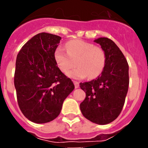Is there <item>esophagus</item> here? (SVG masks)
<instances>
[{"label": "esophagus", "mask_w": 148, "mask_h": 148, "mask_svg": "<svg viewBox=\"0 0 148 148\" xmlns=\"http://www.w3.org/2000/svg\"><path fill=\"white\" fill-rule=\"evenodd\" d=\"M73 82H74V86H75L76 89H77V88H79V84L78 82L74 81Z\"/></svg>", "instance_id": "1"}]
</instances>
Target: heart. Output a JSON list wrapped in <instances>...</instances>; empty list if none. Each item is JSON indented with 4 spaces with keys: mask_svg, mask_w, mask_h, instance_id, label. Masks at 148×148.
<instances>
[{
    "mask_svg": "<svg viewBox=\"0 0 148 148\" xmlns=\"http://www.w3.org/2000/svg\"><path fill=\"white\" fill-rule=\"evenodd\" d=\"M67 52L62 47L56 48L54 59L63 73H67L74 66L77 67L68 73L74 79L86 77L95 79L102 72L106 64V53L101 47L79 39L71 40L66 44Z\"/></svg>",
    "mask_w": 148,
    "mask_h": 148,
    "instance_id": "heart-1",
    "label": "heart"
}]
</instances>
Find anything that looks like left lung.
Wrapping results in <instances>:
<instances>
[{"label":"left lung","instance_id":"1","mask_svg":"<svg viewBox=\"0 0 148 148\" xmlns=\"http://www.w3.org/2000/svg\"><path fill=\"white\" fill-rule=\"evenodd\" d=\"M106 53V64L96 79L80 83L86 93L80 110L85 118L98 125H107L120 115L129 86V66L115 43L108 38H99Z\"/></svg>","mask_w":148,"mask_h":148}]
</instances>
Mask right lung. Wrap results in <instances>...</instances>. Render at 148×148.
Segmentation results:
<instances>
[{
	"label": "right lung",
	"instance_id": "add662e5",
	"mask_svg": "<svg viewBox=\"0 0 148 148\" xmlns=\"http://www.w3.org/2000/svg\"><path fill=\"white\" fill-rule=\"evenodd\" d=\"M61 37L40 33L28 41L18 53L14 85L19 108L35 123H46L59 116L62 104L74 90L70 78L61 71L54 51Z\"/></svg>",
	"mask_w": 148,
	"mask_h": 148
}]
</instances>
